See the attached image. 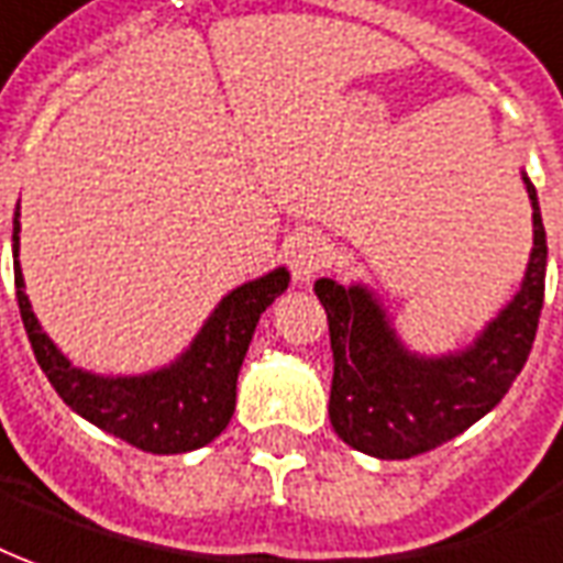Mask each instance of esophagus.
I'll return each mask as SVG.
<instances>
[{
    "mask_svg": "<svg viewBox=\"0 0 563 563\" xmlns=\"http://www.w3.org/2000/svg\"><path fill=\"white\" fill-rule=\"evenodd\" d=\"M288 266L297 285L312 282V278L319 275L321 266H324V247H321L319 239H312V235H297V239L288 244Z\"/></svg>",
    "mask_w": 563,
    "mask_h": 563,
    "instance_id": "obj_1",
    "label": "esophagus"
}]
</instances>
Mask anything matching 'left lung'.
Segmentation results:
<instances>
[{
	"label": "left lung",
	"mask_w": 563,
	"mask_h": 563,
	"mask_svg": "<svg viewBox=\"0 0 563 563\" xmlns=\"http://www.w3.org/2000/svg\"><path fill=\"white\" fill-rule=\"evenodd\" d=\"M533 208V247L521 288L463 346L417 352L401 340L386 300L364 282H316L333 352L331 426L349 448L377 460H410L463 435L490 413L521 374L545 290L540 199L521 170Z\"/></svg>",
	"instance_id": "8db88e82"
}]
</instances>
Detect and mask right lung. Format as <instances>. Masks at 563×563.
<instances>
[{
	"label": "right lung",
	"instance_id": "add662e5",
	"mask_svg": "<svg viewBox=\"0 0 563 563\" xmlns=\"http://www.w3.org/2000/svg\"><path fill=\"white\" fill-rule=\"evenodd\" d=\"M14 285L23 328L38 367L79 417L146 453L199 451L232 420L235 383L244 352L266 306L288 290L290 273L275 266L260 278L232 288L211 309L199 333L174 362L143 374H95L73 364L42 331L26 297L21 273V205L14 211Z\"/></svg>",
	"mask_w": 563,
	"mask_h": 563
}]
</instances>
